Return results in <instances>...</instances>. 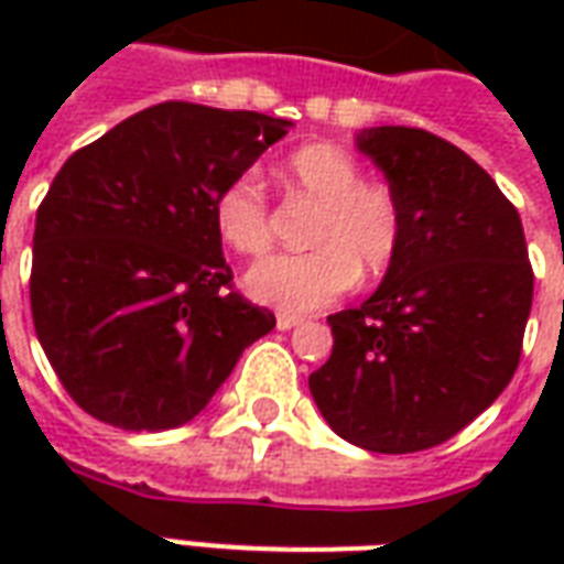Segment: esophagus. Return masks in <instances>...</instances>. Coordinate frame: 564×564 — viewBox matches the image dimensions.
I'll return each mask as SVG.
<instances>
[{
  "instance_id": "esophagus-1",
  "label": "esophagus",
  "mask_w": 564,
  "mask_h": 564,
  "mask_svg": "<svg viewBox=\"0 0 564 564\" xmlns=\"http://www.w3.org/2000/svg\"><path fill=\"white\" fill-rule=\"evenodd\" d=\"M302 323V317H293V314H278V329L290 332Z\"/></svg>"
}]
</instances>
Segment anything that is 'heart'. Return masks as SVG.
Wrapping results in <instances>:
<instances>
[{
	"label": "heart",
	"mask_w": 564,
	"mask_h": 564,
	"mask_svg": "<svg viewBox=\"0 0 564 564\" xmlns=\"http://www.w3.org/2000/svg\"><path fill=\"white\" fill-rule=\"evenodd\" d=\"M283 181L317 202L311 250L274 253L247 271L245 290L259 305L283 314H311L332 305L356 283L387 274L404 241V210L390 186L366 184L359 162L335 144H305L283 162ZM214 229L238 257H259L271 245L265 186L253 169L217 189L210 205Z\"/></svg>",
	"instance_id": "1"
}]
</instances>
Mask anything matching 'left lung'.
Here are the masks:
<instances>
[{
  "label": "left lung",
  "instance_id": "8db88e82",
  "mask_svg": "<svg viewBox=\"0 0 564 564\" xmlns=\"http://www.w3.org/2000/svg\"><path fill=\"white\" fill-rule=\"evenodd\" d=\"M402 202L404 241L375 293L332 314L311 395L335 435L416 453L462 432L508 387L532 311L517 208L477 162L425 129L356 135Z\"/></svg>",
  "mask_w": 564,
  "mask_h": 564
}]
</instances>
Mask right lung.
<instances>
[{
    "label": "right lung",
    "mask_w": 564,
    "mask_h": 564,
    "mask_svg": "<svg viewBox=\"0 0 564 564\" xmlns=\"http://www.w3.org/2000/svg\"><path fill=\"white\" fill-rule=\"evenodd\" d=\"M290 127L162 102L59 169L35 214L32 323L87 414L127 432L177 429L274 329L269 307L229 293L210 205Z\"/></svg>",
    "instance_id": "right-lung-1"
}]
</instances>
